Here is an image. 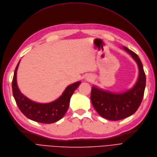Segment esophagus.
<instances>
[{
  "mask_svg": "<svg viewBox=\"0 0 157 157\" xmlns=\"http://www.w3.org/2000/svg\"><path fill=\"white\" fill-rule=\"evenodd\" d=\"M92 78H93V77H90V76H87V77L86 78V80H87V81H91V80H92Z\"/></svg>",
  "mask_w": 157,
  "mask_h": 157,
  "instance_id": "obj_1",
  "label": "esophagus"
}]
</instances>
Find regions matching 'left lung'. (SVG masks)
Returning <instances> with one entry per match:
<instances>
[{
	"mask_svg": "<svg viewBox=\"0 0 157 157\" xmlns=\"http://www.w3.org/2000/svg\"><path fill=\"white\" fill-rule=\"evenodd\" d=\"M124 49L131 55L139 66V78L131 90L122 93H114L93 86L91 100L98 113L108 120L119 121L136 111L142 102L146 87V75L140 58L126 47Z\"/></svg>",
	"mask_w": 157,
	"mask_h": 157,
	"instance_id": "obj_1",
	"label": "left lung"
}]
</instances>
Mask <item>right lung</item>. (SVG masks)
I'll use <instances>...</instances> for the list:
<instances>
[{
  "label": "right lung",
  "mask_w": 157,
  "mask_h": 157,
  "mask_svg": "<svg viewBox=\"0 0 157 157\" xmlns=\"http://www.w3.org/2000/svg\"><path fill=\"white\" fill-rule=\"evenodd\" d=\"M20 61L15 68L12 80L13 95L18 108L27 118L37 122L52 124L60 120L67 112L70 98L80 84V81L68 86L62 95L52 102L47 104L35 102L24 96L18 87L17 71Z\"/></svg>",
  "instance_id": "1"
}]
</instances>
